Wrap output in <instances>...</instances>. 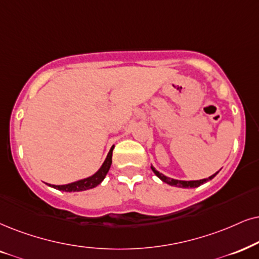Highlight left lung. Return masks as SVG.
Instances as JSON below:
<instances>
[{"label": "left lung", "instance_id": "left-lung-1", "mask_svg": "<svg viewBox=\"0 0 259 259\" xmlns=\"http://www.w3.org/2000/svg\"><path fill=\"white\" fill-rule=\"evenodd\" d=\"M152 169H153V172L155 173V176L159 177V178L161 179L163 183H166V184L172 185V186H177V188H185V189L186 188H197V186L204 184V183H207L208 181H211V179L214 178V177L219 173V172H217V173H214L212 176L209 177V178L199 179V181H178V179H173V178H169V177L163 176L162 173L156 171V169L154 168L153 166H152Z\"/></svg>", "mask_w": 259, "mask_h": 259}]
</instances>
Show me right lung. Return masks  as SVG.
Masks as SVG:
<instances>
[{"instance_id":"obj_1","label":"right lung","mask_w":259,"mask_h":259,"mask_svg":"<svg viewBox=\"0 0 259 259\" xmlns=\"http://www.w3.org/2000/svg\"><path fill=\"white\" fill-rule=\"evenodd\" d=\"M114 148V146H112V148L110 149L109 154H107L105 161H104L101 167L98 169V171L94 173L93 176L88 177V178L81 179V181L70 183V184H65V185H51L49 184L52 188L60 190V191H65V192H77V191H84V190L88 189H93L96 188L97 185H99L101 182L104 181L107 172L111 167V163H112V150Z\"/></svg>"}]
</instances>
